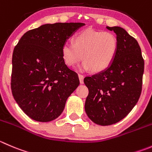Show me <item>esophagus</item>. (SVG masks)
Instances as JSON below:
<instances>
[{
  "label": "esophagus",
  "mask_w": 152,
  "mask_h": 152,
  "mask_svg": "<svg viewBox=\"0 0 152 152\" xmlns=\"http://www.w3.org/2000/svg\"><path fill=\"white\" fill-rule=\"evenodd\" d=\"M79 82H80L81 84H83L84 83V76L82 75L79 74Z\"/></svg>",
  "instance_id": "34e87169"
}]
</instances>
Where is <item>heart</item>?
I'll return each instance as SVG.
<instances>
[{
    "mask_svg": "<svg viewBox=\"0 0 152 152\" xmlns=\"http://www.w3.org/2000/svg\"><path fill=\"white\" fill-rule=\"evenodd\" d=\"M118 50V40L110 32L86 29L78 32L73 42L62 45L61 55L64 63L73 67L82 59V69L99 73L113 62Z\"/></svg>",
    "mask_w": 152,
    "mask_h": 152,
    "instance_id": "obj_1",
    "label": "heart"
}]
</instances>
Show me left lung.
I'll return each mask as SVG.
<instances>
[{
	"instance_id": "obj_1",
	"label": "left lung",
	"mask_w": 152,
	"mask_h": 152,
	"mask_svg": "<svg viewBox=\"0 0 152 152\" xmlns=\"http://www.w3.org/2000/svg\"><path fill=\"white\" fill-rule=\"evenodd\" d=\"M118 40V50L106 70L85 77L89 94L85 109L88 117L100 126H110L126 117L142 91L144 60L136 39L120 26H106Z\"/></svg>"
}]
</instances>
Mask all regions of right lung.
Wrapping results in <instances>:
<instances>
[{
	"mask_svg": "<svg viewBox=\"0 0 152 152\" xmlns=\"http://www.w3.org/2000/svg\"><path fill=\"white\" fill-rule=\"evenodd\" d=\"M83 23H46L27 31L12 54L11 88L19 107L38 122L61 115L79 85L77 73L61 55L62 45Z\"/></svg>",
	"mask_w": 152,
	"mask_h": 152,
	"instance_id": "1",
	"label": "right lung"
}]
</instances>
